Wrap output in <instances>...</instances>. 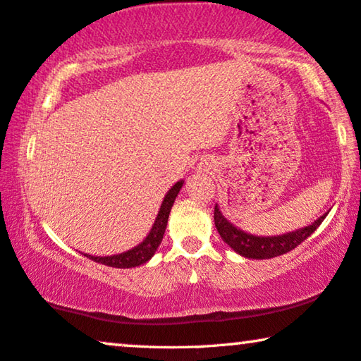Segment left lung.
Wrapping results in <instances>:
<instances>
[{"mask_svg": "<svg viewBox=\"0 0 361 361\" xmlns=\"http://www.w3.org/2000/svg\"><path fill=\"white\" fill-rule=\"evenodd\" d=\"M329 212L322 214L317 221H314L312 224H309L302 229L293 231L281 233V235H253L245 231L238 229L226 219V216L222 214L219 206L216 204L214 207V224L216 229L219 232L227 245H229L233 252H237L238 255L245 258H253V260H267V258H275L280 257L283 253L291 252L293 248H296L299 243L306 240L311 233L322 224V221L326 219Z\"/></svg>", "mask_w": 361, "mask_h": 361, "instance_id": "left-lung-1", "label": "left lung"}]
</instances>
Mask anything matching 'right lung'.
I'll use <instances>...</instances> for the list:
<instances>
[{"label":"right lung","instance_id":"1","mask_svg":"<svg viewBox=\"0 0 361 361\" xmlns=\"http://www.w3.org/2000/svg\"><path fill=\"white\" fill-rule=\"evenodd\" d=\"M183 183H185L183 180L176 181L175 185L170 188L169 192H166L164 201H161L159 214L155 217L154 226H152L150 232L147 233V237L139 243V245L130 248V250L116 253V255H108V257H96V255H90V253H83V255L88 257L90 260H93L96 263H101V265L113 267V268H134L149 262L161 243V238H164V233L166 229V222H169L171 206H173L176 196H178V192L183 188Z\"/></svg>","mask_w":361,"mask_h":361}]
</instances>
